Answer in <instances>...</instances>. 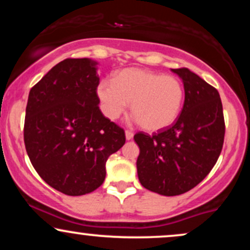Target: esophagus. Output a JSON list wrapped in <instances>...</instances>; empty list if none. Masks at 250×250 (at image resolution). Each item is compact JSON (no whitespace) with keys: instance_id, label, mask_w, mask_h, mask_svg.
<instances>
[{"instance_id":"1","label":"esophagus","mask_w":250,"mask_h":250,"mask_svg":"<svg viewBox=\"0 0 250 250\" xmlns=\"http://www.w3.org/2000/svg\"><path fill=\"white\" fill-rule=\"evenodd\" d=\"M133 137H134V133H133V131H129V130L125 131V139H127L128 141H129V140L133 139Z\"/></svg>"}]
</instances>
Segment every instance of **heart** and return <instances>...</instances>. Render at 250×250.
<instances>
[{
	"mask_svg": "<svg viewBox=\"0 0 250 250\" xmlns=\"http://www.w3.org/2000/svg\"><path fill=\"white\" fill-rule=\"evenodd\" d=\"M96 95L109 120L119 119L130 102L135 121L149 131H159L174 125L180 116L185 88L177 77L125 68L115 73L113 82L102 80Z\"/></svg>",
	"mask_w": 250,
	"mask_h": 250,
	"instance_id": "heart-1",
	"label": "heart"
}]
</instances>
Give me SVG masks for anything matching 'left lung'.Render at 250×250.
Instances as JSON below:
<instances>
[{
    "mask_svg": "<svg viewBox=\"0 0 250 250\" xmlns=\"http://www.w3.org/2000/svg\"><path fill=\"white\" fill-rule=\"evenodd\" d=\"M182 80L185 103L171 127L150 135L137 133L136 167L140 183L148 190L176 196L205 179L219 159L225 140L220 94L187 68L171 69Z\"/></svg>",
    "mask_w": 250,
    "mask_h": 250,
    "instance_id": "1",
    "label": "left lung"
}]
</instances>
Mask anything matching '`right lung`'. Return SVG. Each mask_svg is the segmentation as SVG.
Instances as JSON below:
<instances>
[{
    "instance_id": "1",
    "label": "right lung",
    "mask_w": 250,
    "mask_h": 250,
    "mask_svg": "<svg viewBox=\"0 0 250 250\" xmlns=\"http://www.w3.org/2000/svg\"><path fill=\"white\" fill-rule=\"evenodd\" d=\"M99 62L67 59L30 89L24 145L50 187L69 196L91 193L105 179V162L125 142V131L100 110Z\"/></svg>"
}]
</instances>
